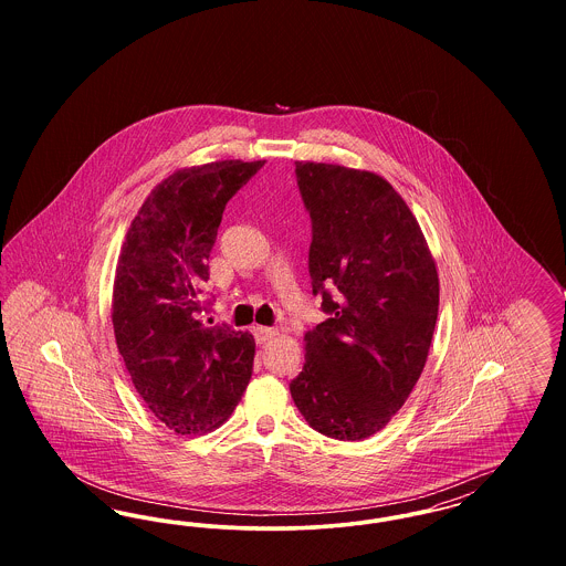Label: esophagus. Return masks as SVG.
Masks as SVG:
<instances>
[{
  "label": "esophagus",
  "instance_id": "obj_1",
  "mask_svg": "<svg viewBox=\"0 0 566 566\" xmlns=\"http://www.w3.org/2000/svg\"><path fill=\"white\" fill-rule=\"evenodd\" d=\"M252 333H254V339L259 344H268V342L277 337V328H270V326H254Z\"/></svg>",
  "mask_w": 566,
  "mask_h": 566
}]
</instances>
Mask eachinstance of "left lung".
I'll use <instances>...</instances> for the list:
<instances>
[{"mask_svg": "<svg viewBox=\"0 0 566 566\" xmlns=\"http://www.w3.org/2000/svg\"><path fill=\"white\" fill-rule=\"evenodd\" d=\"M312 216L310 275L331 316L307 331L291 395L314 431L360 441L403 407L427 365L439 275L403 197L367 169L296 161Z\"/></svg>", "mask_w": 566, "mask_h": 566, "instance_id": "1", "label": "left lung"}]
</instances>
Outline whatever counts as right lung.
<instances>
[{
    "label": "right lung",
    "instance_id": "obj_1",
    "mask_svg": "<svg viewBox=\"0 0 566 566\" xmlns=\"http://www.w3.org/2000/svg\"><path fill=\"white\" fill-rule=\"evenodd\" d=\"M265 161L176 169L161 180L120 245L112 324L137 395L178 434L229 420L252 376L254 339L201 321V286L227 201Z\"/></svg>",
    "mask_w": 566,
    "mask_h": 566
}]
</instances>
